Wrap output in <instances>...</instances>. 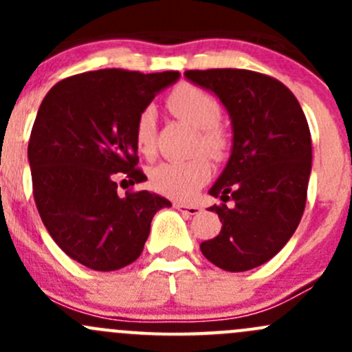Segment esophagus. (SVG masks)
<instances>
[{
    "label": "esophagus",
    "mask_w": 352,
    "mask_h": 352,
    "mask_svg": "<svg viewBox=\"0 0 352 352\" xmlns=\"http://www.w3.org/2000/svg\"><path fill=\"white\" fill-rule=\"evenodd\" d=\"M175 209H179V211H182L184 214L187 216H196L201 212V208L199 206H189V204H182V202H175Z\"/></svg>",
    "instance_id": "esophagus-1"
}]
</instances>
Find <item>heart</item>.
<instances>
[{
    "instance_id": "1",
    "label": "heart",
    "mask_w": 352,
    "mask_h": 352,
    "mask_svg": "<svg viewBox=\"0 0 352 352\" xmlns=\"http://www.w3.org/2000/svg\"><path fill=\"white\" fill-rule=\"evenodd\" d=\"M173 116L186 120L199 131V146L212 158H219L226 150V136L221 127L223 109L218 98L194 85L175 88L166 98ZM156 110L144 107L134 124V143L140 153L151 156L155 151ZM211 175L209 163L197 156L184 162H163L151 168L150 180L155 190L173 199H189Z\"/></svg>"
}]
</instances>
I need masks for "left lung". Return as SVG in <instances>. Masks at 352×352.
I'll use <instances>...</instances> for the list:
<instances>
[{
    "label": "left lung",
    "instance_id": "8db88e82",
    "mask_svg": "<svg viewBox=\"0 0 352 352\" xmlns=\"http://www.w3.org/2000/svg\"><path fill=\"white\" fill-rule=\"evenodd\" d=\"M186 78L211 90L228 110L232 156L209 189L221 199V232L201 243L209 262L243 272L271 261L293 236L307 204L311 136L291 90L248 69H190Z\"/></svg>",
    "mask_w": 352,
    "mask_h": 352
}]
</instances>
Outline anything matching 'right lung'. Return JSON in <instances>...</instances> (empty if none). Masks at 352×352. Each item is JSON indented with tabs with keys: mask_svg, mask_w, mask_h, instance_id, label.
I'll use <instances>...</instances> for the list:
<instances>
[{
	"mask_svg": "<svg viewBox=\"0 0 352 352\" xmlns=\"http://www.w3.org/2000/svg\"><path fill=\"white\" fill-rule=\"evenodd\" d=\"M179 76L88 71L56 83L38 107L28 141L35 206L52 240L85 267L107 272L136 261L155 212L172 206L148 190L119 196L117 180H146L136 168V117Z\"/></svg>",
	"mask_w": 352,
	"mask_h": 352,
	"instance_id": "right-lung-1",
	"label": "right lung"
}]
</instances>
